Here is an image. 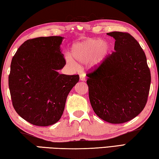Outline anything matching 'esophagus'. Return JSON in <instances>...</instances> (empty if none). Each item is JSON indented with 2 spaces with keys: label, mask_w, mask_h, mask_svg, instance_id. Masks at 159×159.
Instances as JSON below:
<instances>
[{
  "label": "esophagus",
  "mask_w": 159,
  "mask_h": 159,
  "mask_svg": "<svg viewBox=\"0 0 159 159\" xmlns=\"http://www.w3.org/2000/svg\"><path fill=\"white\" fill-rule=\"evenodd\" d=\"M80 80L81 81H84L85 80V75L84 74H81L80 75Z\"/></svg>",
  "instance_id": "1"
}]
</instances>
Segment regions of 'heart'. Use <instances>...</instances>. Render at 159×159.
Masks as SVG:
<instances>
[{"instance_id": "obj_1", "label": "heart", "mask_w": 159, "mask_h": 159, "mask_svg": "<svg viewBox=\"0 0 159 159\" xmlns=\"http://www.w3.org/2000/svg\"><path fill=\"white\" fill-rule=\"evenodd\" d=\"M110 50L108 43L100 39H89L75 43L72 47V56L77 62L85 64L90 62L92 67L101 66L107 57ZM67 62L72 66H76L70 56L66 57Z\"/></svg>"}]
</instances>
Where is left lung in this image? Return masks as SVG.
Here are the masks:
<instances>
[{
	"instance_id": "8db88e82",
	"label": "left lung",
	"mask_w": 159,
	"mask_h": 159,
	"mask_svg": "<svg viewBox=\"0 0 159 159\" xmlns=\"http://www.w3.org/2000/svg\"><path fill=\"white\" fill-rule=\"evenodd\" d=\"M115 39L114 52L87 74L91 105L108 123H123L143 111L149 95L151 73L139 43L128 33H107Z\"/></svg>"
}]
</instances>
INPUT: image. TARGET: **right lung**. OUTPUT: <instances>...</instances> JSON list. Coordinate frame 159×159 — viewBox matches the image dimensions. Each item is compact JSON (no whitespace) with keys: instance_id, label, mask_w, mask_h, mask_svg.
Masks as SVG:
<instances>
[{"instance_id":"1","label":"right lung","mask_w":159,"mask_h":159,"mask_svg":"<svg viewBox=\"0 0 159 159\" xmlns=\"http://www.w3.org/2000/svg\"><path fill=\"white\" fill-rule=\"evenodd\" d=\"M64 37H38L25 41L12 59L8 84L18 115L37 126L57 123L67 95L79 75L59 74L66 65L61 45Z\"/></svg>"}]
</instances>
